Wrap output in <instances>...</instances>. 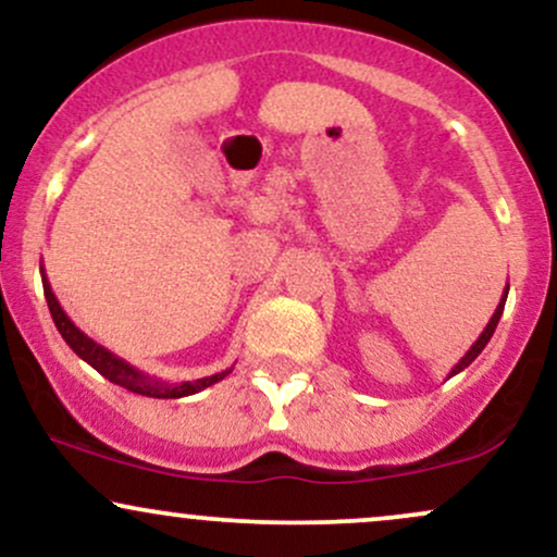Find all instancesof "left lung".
<instances>
[{
    "label": "left lung",
    "mask_w": 557,
    "mask_h": 557,
    "mask_svg": "<svg viewBox=\"0 0 557 557\" xmlns=\"http://www.w3.org/2000/svg\"><path fill=\"white\" fill-rule=\"evenodd\" d=\"M508 290H510V287H508V285H505V290H503V298H500V304H497L495 314H492V319H490V322H487V327H484V330H482V335H479V337H476V343H474V345H471V348H469V350H466V354H463V359H461V361H458V363H456V367H453V369H450V374H447V380H450V376H456L458 372H463V369H466V367H469V363H471V361H474L479 354H482V350H484V345H487V343H490L492 332H495V327H497V322H500V317H503V309H505V298H508Z\"/></svg>",
    "instance_id": "left-lung-1"
}]
</instances>
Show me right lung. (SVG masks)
I'll use <instances>...</instances> for the list:
<instances>
[{
  "label": "right lung",
  "mask_w": 557,
  "mask_h": 557,
  "mask_svg": "<svg viewBox=\"0 0 557 557\" xmlns=\"http://www.w3.org/2000/svg\"><path fill=\"white\" fill-rule=\"evenodd\" d=\"M41 283H44V296H47L49 311H52L57 330H60V335L65 337L70 348H73L83 361L91 363L101 376H107V380L114 382V385L131 389V393L146 395V398H185V395L201 393L203 387H212L214 382L225 380V376L233 372V369H225V372H216L212 376H201V380H190V382H168V380H159V376L140 372V369L133 367V363H127L125 359H120V356H114L112 350H107L104 345L96 343L94 337H88L81 327H75L73 319L65 314V309H62L60 300H57V296L52 293V285H49L44 264H41Z\"/></svg>",
  "instance_id": "1"
}]
</instances>
